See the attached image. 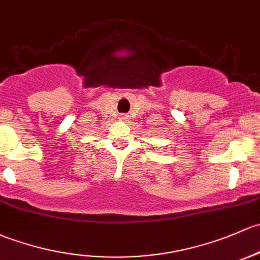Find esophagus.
<instances>
[{
	"mask_svg": "<svg viewBox=\"0 0 260 260\" xmlns=\"http://www.w3.org/2000/svg\"><path fill=\"white\" fill-rule=\"evenodd\" d=\"M125 117H127V116H124V114H121V118H122V119H124Z\"/></svg>",
	"mask_w": 260,
	"mask_h": 260,
	"instance_id": "34e87169",
	"label": "esophagus"
}]
</instances>
